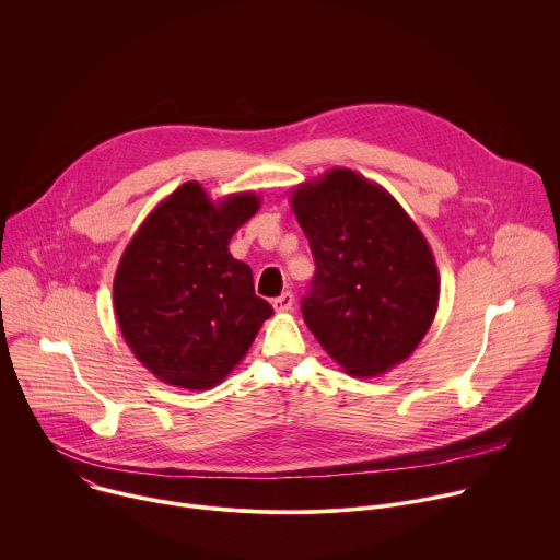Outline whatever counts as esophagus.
Segmentation results:
<instances>
[{
  "mask_svg": "<svg viewBox=\"0 0 560 560\" xmlns=\"http://www.w3.org/2000/svg\"><path fill=\"white\" fill-rule=\"evenodd\" d=\"M272 305H275L277 312H288V310H292V305H294V294H292L290 290H285V292H281V294L272 301Z\"/></svg>",
  "mask_w": 560,
  "mask_h": 560,
  "instance_id": "esophagus-1",
  "label": "esophagus"
}]
</instances>
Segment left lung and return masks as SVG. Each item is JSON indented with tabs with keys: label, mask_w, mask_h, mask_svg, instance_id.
Here are the masks:
<instances>
[{
	"label": "left lung",
	"mask_w": 560,
	"mask_h": 560,
	"mask_svg": "<svg viewBox=\"0 0 560 560\" xmlns=\"http://www.w3.org/2000/svg\"><path fill=\"white\" fill-rule=\"evenodd\" d=\"M314 257L303 322L354 376L401 363L439 303V272L421 230L383 188L330 171L292 195Z\"/></svg>",
	"instance_id": "8db88e82"
}]
</instances>
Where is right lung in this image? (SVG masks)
I'll return each instance as SVG.
<instances>
[{
  "label": "right lung",
  "instance_id": "right-lung-1",
  "mask_svg": "<svg viewBox=\"0 0 560 560\" xmlns=\"http://www.w3.org/2000/svg\"><path fill=\"white\" fill-rule=\"evenodd\" d=\"M259 208L255 195L217 206L195 182L139 228L115 277V314L135 357L162 381L208 389L244 359L272 305L230 236Z\"/></svg>",
  "mask_w": 560,
  "mask_h": 560
}]
</instances>
